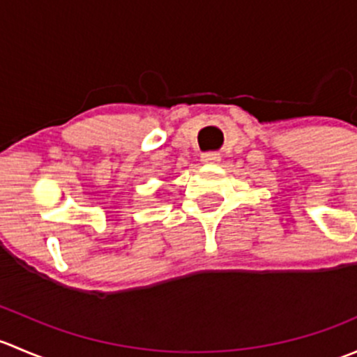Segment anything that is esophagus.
I'll return each mask as SVG.
<instances>
[{"mask_svg": "<svg viewBox=\"0 0 357 357\" xmlns=\"http://www.w3.org/2000/svg\"><path fill=\"white\" fill-rule=\"evenodd\" d=\"M221 160V155L218 152H205L202 153V162L204 164H218Z\"/></svg>", "mask_w": 357, "mask_h": 357, "instance_id": "34e87169", "label": "esophagus"}]
</instances>
